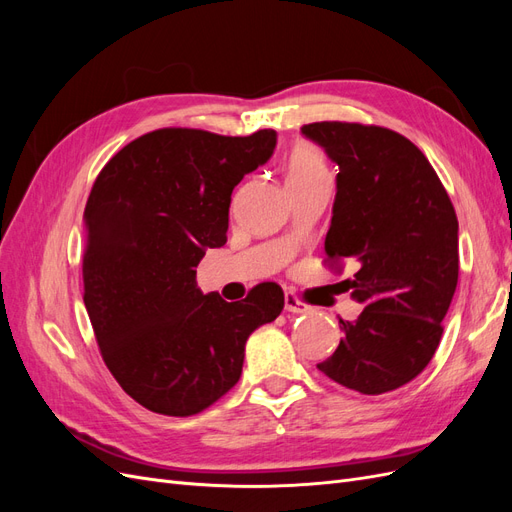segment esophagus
<instances>
[{
    "mask_svg": "<svg viewBox=\"0 0 512 512\" xmlns=\"http://www.w3.org/2000/svg\"><path fill=\"white\" fill-rule=\"evenodd\" d=\"M284 307H286V312H290V314H305L309 309L301 299H297V294L290 292V290H286V294H284Z\"/></svg>",
    "mask_w": 512,
    "mask_h": 512,
    "instance_id": "34e87169",
    "label": "esophagus"
}]
</instances>
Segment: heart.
<instances>
[{
	"instance_id": "b5f03b06",
	"label": "heart",
	"mask_w": 512,
	"mask_h": 512,
	"mask_svg": "<svg viewBox=\"0 0 512 512\" xmlns=\"http://www.w3.org/2000/svg\"><path fill=\"white\" fill-rule=\"evenodd\" d=\"M312 177H329L327 162L322 153L312 145H297L288 160V181L290 179H312Z\"/></svg>"
}]
</instances>
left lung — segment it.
Listing matches in <instances>:
<instances>
[{"instance_id": "obj_1", "label": "left lung", "mask_w": 512, "mask_h": 512, "mask_svg": "<svg viewBox=\"0 0 512 512\" xmlns=\"http://www.w3.org/2000/svg\"><path fill=\"white\" fill-rule=\"evenodd\" d=\"M339 166L329 260L352 258L344 337L318 369L346 389L380 395L416 378L436 354L459 277V224L423 151L378 126L318 121L301 128Z\"/></svg>"}]
</instances>
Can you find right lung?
Returning <instances> with one entry per match:
<instances>
[{
	"label": "right lung",
	"mask_w": 512,
	"mask_h": 512,
	"mask_svg": "<svg viewBox=\"0 0 512 512\" xmlns=\"http://www.w3.org/2000/svg\"><path fill=\"white\" fill-rule=\"evenodd\" d=\"M275 143V130L164 128L115 153L91 188L83 301L106 367L151 412L209 408L239 382L247 337L282 314L277 284L237 303L196 288L207 247L226 243L232 190Z\"/></svg>",
	"instance_id": "1"
}]
</instances>
